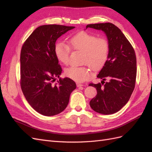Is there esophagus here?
<instances>
[{
	"mask_svg": "<svg viewBox=\"0 0 152 152\" xmlns=\"http://www.w3.org/2000/svg\"><path fill=\"white\" fill-rule=\"evenodd\" d=\"M84 85L83 84H80V83H77V86L78 87H82V86H83Z\"/></svg>",
	"mask_w": 152,
	"mask_h": 152,
	"instance_id": "1",
	"label": "esophagus"
}]
</instances>
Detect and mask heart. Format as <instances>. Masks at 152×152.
<instances>
[{"label":"heart","instance_id":"heart-1","mask_svg":"<svg viewBox=\"0 0 152 152\" xmlns=\"http://www.w3.org/2000/svg\"><path fill=\"white\" fill-rule=\"evenodd\" d=\"M70 47L77 51L83 53L82 63L88 64L94 70L102 68L107 62L109 56L110 45L107 39L82 31L72 35L69 39ZM54 54L59 61L64 65L69 62L70 48L63 42L54 45ZM65 75L77 82H83L89 79L91 73L86 66H70L65 70Z\"/></svg>","mask_w":152,"mask_h":152}]
</instances>
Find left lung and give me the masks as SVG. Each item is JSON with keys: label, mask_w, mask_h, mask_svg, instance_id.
Wrapping results in <instances>:
<instances>
[{"label": "left lung", "mask_w": 152, "mask_h": 152, "mask_svg": "<svg viewBox=\"0 0 152 152\" xmlns=\"http://www.w3.org/2000/svg\"><path fill=\"white\" fill-rule=\"evenodd\" d=\"M87 28L103 31L110 45L108 58L97 75L103 80L89 85L97 90L89 104L96 112L113 114L126 105L134 91L137 72L135 51L122 31L112 23L90 24Z\"/></svg>", "instance_id": "8db88e82"}]
</instances>
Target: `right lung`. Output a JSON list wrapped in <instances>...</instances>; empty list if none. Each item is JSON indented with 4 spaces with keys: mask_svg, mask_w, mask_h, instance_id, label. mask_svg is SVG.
<instances>
[{
    "mask_svg": "<svg viewBox=\"0 0 152 152\" xmlns=\"http://www.w3.org/2000/svg\"><path fill=\"white\" fill-rule=\"evenodd\" d=\"M74 26L42 25L23 45L20 54V85L31 107L45 116L62 112L76 84L70 78L59 77L62 68L54 54L57 39ZM56 77L59 80L53 84Z\"/></svg>",
    "mask_w": 152,
    "mask_h": 152,
    "instance_id": "add662e5",
    "label": "right lung"
}]
</instances>
